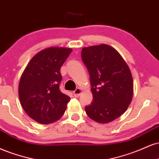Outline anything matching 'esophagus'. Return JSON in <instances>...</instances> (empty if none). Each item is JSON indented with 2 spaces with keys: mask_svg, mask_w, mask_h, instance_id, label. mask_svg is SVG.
<instances>
[{
  "mask_svg": "<svg viewBox=\"0 0 159 159\" xmlns=\"http://www.w3.org/2000/svg\"><path fill=\"white\" fill-rule=\"evenodd\" d=\"M81 93H82V89H80V88H77V89H76V90L74 91V93H73V94H74V97L77 98V97H79L80 95L81 94Z\"/></svg>",
  "mask_w": 159,
  "mask_h": 159,
  "instance_id": "34e87169",
  "label": "esophagus"
}]
</instances>
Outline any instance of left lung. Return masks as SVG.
<instances>
[{
	"mask_svg": "<svg viewBox=\"0 0 159 159\" xmlns=\"http://www.w3.org/2000/svg\"><path fill=\"white\" fill-rule=\"evenodd\" d=\"M81 57L89 70L93 95L85 112L96 122H111L126 111L132 101L130 69L120 54L108 44L83 48Z\"/></svg>",
	"mask_w": 159,
	"mask_h": 159,
	"instance_id": "1",
	"label": "left lung"
}]
</instances>
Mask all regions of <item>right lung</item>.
<instances>
[{"instance_id":"right-lung-1","label":"right lung","mask_w":159,"mask_h":159,"mask_svg":"<svg viewBox=\"0 0 159 159\" xmlns=\"http://www.w3.org/2000/svg\"><path fill=\"white\" fill-rule=\"evenodd\" d=\"M71 48L52 47L39 52L20 76L18 96L22 107L32 119L49 124L64 115L70 98L59 89L60 68Z\"/></svg>"}]
</instances>
